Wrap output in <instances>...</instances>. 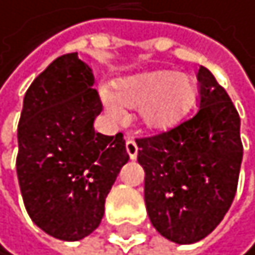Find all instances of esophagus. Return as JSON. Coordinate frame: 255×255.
<instances>
[{
    "label": "esophagus",
    "instance_id": "obj_1",
    "mask_svg": "<svg viewBox=\"0 0 255 255\" xmlns=\"http://www.w3.org/2000/svg\"><path fill=\"white\" fill-rule=\"evenodd\" d=\"M125 147H127V154L130 156V159H136L138 156V146L136 143L133 141L131 138L127 139V143H125Z\"/></svg>",
    "mask_w": 255,
    "mask_h": 255
}]
</instances>
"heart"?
I'll return each instance as SVG.
<instances>
[{"mask_svg":"<svg viewBox=\"0 0 255 255\" xmlns=\"http://www.w3.org/2000/svg\"><path fill=\"white\" fill-rule=\"evenodd\" d=\"M198 83L175 70H151L119 82L114 95L103 101L112 117L120 119L124 111L139 109L141 124L147 130L167 131L181 124L198 101Z\"/></svg>","mask_w":255,"mask_h":255,"instance_id":"heart-1","label":"heart"}]
</instances>
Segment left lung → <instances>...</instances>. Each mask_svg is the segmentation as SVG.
<instances>
[{
    "label": "left lung",
    "instance_id": "1",
    "mask_svg": "<svg viewBox=\"0 0 255 255\" xmlns=\"http://www.w3.org/2000/svg\"><path fill=\"white\" fill-rule=\"evenodd\" d=\"M199 111L175 128L136 139L152 227L177 244L206 238L235 199L243 160L240 114L206 67Z\"/></svg>",
    "mask_w": 255,
    "mask_h": 255
}]
</instances>
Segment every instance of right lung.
Segmentation results:
<instances>
[{
  "label": "right lung",
  "instance_id": "obj_1",
  "mask_svg": "<svg viewBox=\"0 0 255 255\" xmlns=\"http://www.w3.org/2000/svg\"><path fill=\"white\" fill-rule=\"evenodd\" d=\"M95 77L77 53L53 61L23 98L17 127V178L36 227L62 241L83 240L99 227L106 196L127 162L122 133L93 128L103 103Z\"/></svg>",
  "mask_w": 255,
  "mask_h": 255
}]
</instances>
